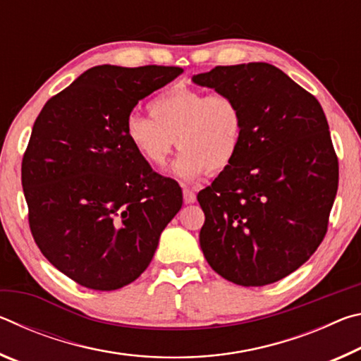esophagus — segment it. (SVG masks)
Returning a JSON list of instances; mask_svg holds the SVG:
<instances>
[{
    "label": "esophagus",
    "mask_w": 361,
    "mask_h": 361,
    "mask_svg": "<svg viewBox=\"0 0 361 361\" xmlns=\"http://www.w3.org/2000/svg\"><path fill=\"white\" fill-rule=\"evenodd\" d=\"M183 199H185V204H194L195 192L192 191V189H183Z\"/></svg>",
    "instance_id": "esophagus-1"
}]
</instances>
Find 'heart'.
I'll return each instance as SVG.
<instances>
[{
  "label": "heart",
  "mask_w": 361,
  "mask_h": 361,
  "mask_svg": "<svg viewBox=\"0 0 361 361\" xmlns=\"http://www.w3.org/2000/svg\"><path fill=\"white\" fill-rule=\"evenodd\" d=\"M149 116L130 114L126 137L146 162L162 167L175 146L181 149L173 173L194 181L234 164L245 135V113L235 95L210 94L180 84L149 102Z\"/></svg>",
  "instance_id": "1"
}]
</instances>
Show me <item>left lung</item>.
<instances>
[{
	"instance_id": "8db88e82",
	"label": "left lung",
	"mask_w": 361,
	"mask_h": 361,
	"mask_svg": "<svg viewBox=\"0 0 361 361\" xmlns=\"http://www.w3.org/2000/svg\"><path fill=\"white\" fill-rule=\"evenodd\" d=\"M199 85L235 95L245 135L232 166L197 194L199 240L212 269L232 283L282 280L315 253L328 231L339 164L319 100L277 66H215Z\"/></svg>"
}]
</instances>
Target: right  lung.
I'll use <instances>...</instances> for the list:
<instances>
[{
    "mask_svg": "<svg viewBox=\"0 0 361 361\" xmlns=\"http://www.w3.org/2000/svg\"><path fill=\"white\" fill-rule=\"evenodd\" d=\"M180 66L100 65L49 99L22 159L30 231L47 261L90 290L129 285L183 205L126 137L137 103Z\"/></svg>",
    "mask_w": 361,
    "mask_h": 361,
    "instance_id": "add662e5",
    "label": "right lung"
}]
</instances>
